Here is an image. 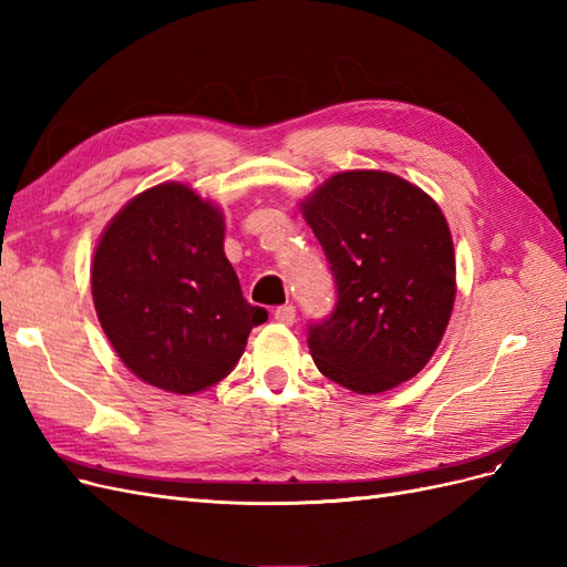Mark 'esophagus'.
I'll return each mask as SVG.
<instances>
[{"mask_svg": "<svg viewBox=\"0 0 567 567\" xmlns=\"http://www.w3.org/2000/svg\"><path fill=\"white\" fill-rule=\"evenodd\" d=\"M274 319L284 326H290L296 321V307L293 305H279L277 310H274Z\"/></svg>", "mask_w": 567, "mask_h": 567, "instance_id": "esophagus-1", "label": "esophagus"}]
</instances>
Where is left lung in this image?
I'll use <instances>...</instances> for the list:
<instances>
[{"instance_id":"1","label":"left lung","mask_w":567,"mask_h":567,"mask_svg":"<svg viewBox=\"0 0 567 567\" xmlns=\"http://www.w3.org/2000/svg\"><path fill=\"white\" fill-rule=\"evenodd\" d=\"M305 219L336 281L329 317L307 323L317 369L354 392H383L416 375L454 307L447 219L421 188L375 169L326 182Z\"/></svg>"}]
</instances>
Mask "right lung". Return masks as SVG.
Segmentation results:
<instances>
[{
  "mask_svg": "<svg viewBox=\"0 0 567 567\" xmlns=\"http://www.w3.org/2000/svg\"><path fill=\"white\" fill-rule=\"evenodd\" d=\"M225 219L182 184L130 200L94 252L92 296L101 329L142 381L179 394L215 385L236 367L252 326L227 260Z\"/></svg>",
  "mask_w": 567,
  "mask_h": 567,
  "instance_id": "1",
  "label": "right lung"
}]
</instances>
